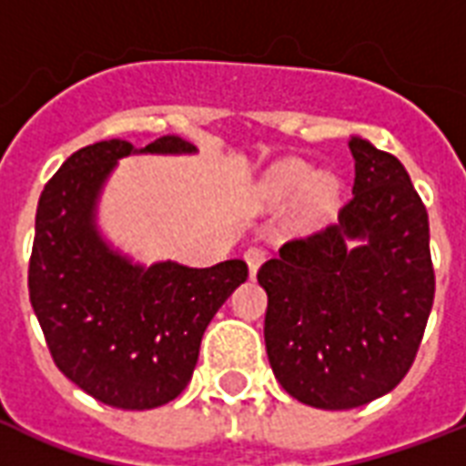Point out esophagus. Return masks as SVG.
<instances>
[{
  "label": "esophagus",
  "instance_id": "esophagus-1",
  "mask_svg": "<svg viewBox=\"0 0 466 466\" xmlns=\"http://www.w3.org/2000/svg\"><path fill=\"white\" fill-rule=\"evenodd\" d=\"M244 261L248 263V273H251V278H256V273L261 268V263L266 261V251H263L261 247H248L247 251H244Z\"/></svg>",
  "mask_w": 466,
  "mask_h": 466
}]
</instances>
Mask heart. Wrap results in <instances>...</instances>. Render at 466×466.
I'll list each match as a JSON object with an SVG mask.
<instances>
[{"mask_svg":"<svg viewBox=\"0 0 466 466\" xmlns=\"http://www.w3.org/2000/svg\"><path fill=\"white\" fill-rule=\"evenodd\" d=\"M299 225H319L339 203V181L331 174H311V167L299 159H285L270 168L258 183V198L266 205L280 208L294 198Z\"/></svg>","mask_w":466,"mask_h":466,"instance_id":"b5f03b06","label":"heart"}]
</instances>
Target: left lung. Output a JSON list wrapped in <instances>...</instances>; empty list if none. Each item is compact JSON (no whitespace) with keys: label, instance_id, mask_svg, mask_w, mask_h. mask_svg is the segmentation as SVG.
Returning <instances> with one entry per match:
<instances>
[{"label":"left lung","instance_id":"8db88e82","mask_svg":"<svg viewBox=\"0 0 466 466\" xmlns=\"http://www.w3.org/2000/svg\"><path fill=\"white\" fill-rule=\"evenodd\" d=\"M348 147L355 183L339 225L288 241L256 276L273 375L326 411L370 404L404 380L435 295L428 212L404 164L355 135Z\"/></svg>","mask_w":466,"mask_h":466}]
</instances>
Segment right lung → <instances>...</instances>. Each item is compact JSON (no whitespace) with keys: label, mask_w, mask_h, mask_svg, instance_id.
Segmentation results:
<instances>
[{"label":"right lung","mask_w":466,"mask_h":466,"mask_svg":"<svg viewBox=\"0 0 466 466\" xmlns=\"http://www.w3.org/2000/svg\"><path fill=\"white\" fill-rule=\"evenodd\" d=\"M193 152L174 135L142 149L96 142L69 157L40 193L28 266L33 311L62 375L116 409L145 411L178 397L205 329L248 278L241 258L210 268L142 266L98 232V198L118 159Z\"/></svg>","instance_id":"right-lung-1"}]
</instances>
